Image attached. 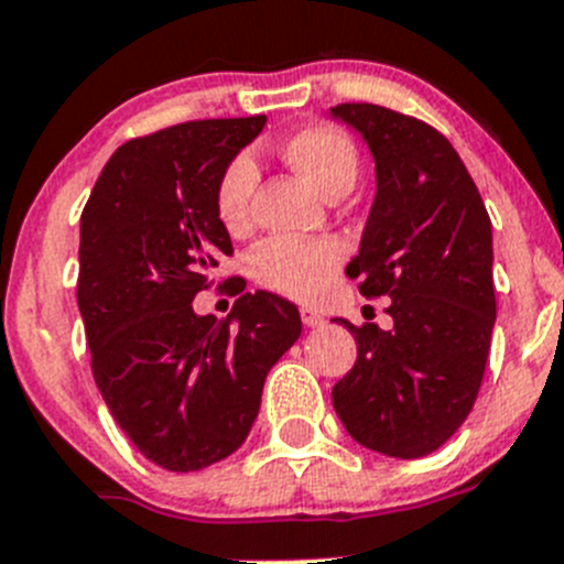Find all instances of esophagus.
<instances>
[{"instance_id":"obj_1","label":"esophagus","mask_w":564,"mask_h":564,"mask_svg":"<svg viewBox=\"0 0 564 564\" xmlns=\"http://www.w3.org/2000/svg\"><path fill=\"white\" fill-rule=\"evenodd\" d=\"M302 321H304V326H310V329H315V326H324L326 324L324 315H321L318 310H313V307H302Z\"/></svg>"}]
</instances>
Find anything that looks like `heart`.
Returning <instances> with one entry per match:
<instances>
[{
  "instance_id": "obj_1",
  "label": "heart",
  "mask_w": 564,
  "mask_h": 564,
  "mask_svg": "<svg viewBox=\"0 0 564 564\" xmlns=\"http://www.w3.org/2000/svg\"><path fill=\"white\" fill-rule=\"evenodd\" d=\"M288 163L321 193L332 198L348 193L359 174V152L351 138L332 124H307L291 132L282 143ZM260 182V169L249 152H238L224 163L213 185V210L227 232L238 235L249 227L251 196ZM343 260L337 240L271 238L249 254L254 282L299 302L324 296Z\"/></svg>"
}]
</instances>
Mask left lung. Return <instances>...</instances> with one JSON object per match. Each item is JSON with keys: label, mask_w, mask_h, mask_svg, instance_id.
<instances>
[{"label": "left lung", "mask_w": 564, "mask_h": 564, "mask_svg": "<svg viewBox=\"0 0 564 564\" xmlns=\"http://www.w3.org/2000/svg\"><path fill=\"white\" fill-rule=\"evenodd\" d=\"M377 163V196L346 273L388 296L390 329L346 324L357 362L332 404L359 446L384 457L437 452L468 417L496 324L492 227L452 143L379 105H337Z\"/></svg>", "instance_id": "left-lung-1"}]
</instances>
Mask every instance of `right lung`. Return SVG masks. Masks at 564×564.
Here are the masks:
<instances>
[{"instance_id":"add662e5","label":"right lung","mask_w":564,"mask_h":564,"mask_svg":"<svg viewBox=\"0 0 564 564\" xmlns=\"http://www.w3.org/2000/svg\"><path fill=\"white\" fill-rule=\"evenodd\" d=\"M265 116L207 118L132 138L79 218L77 304L107 410L154 465L191 474L243 446L262 384L302 335L296 304L257 291L227 321L198 315L232 240L213 185Z\"/></svg>"}]
</instances>
